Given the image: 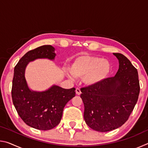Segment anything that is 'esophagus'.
Here are the masks:
<instances>
[{
  "mask_svg": "<svg viewBox=\"0 0 148 148\" xmlns=\"http://www.w3.org/2000/svg\"><path fill=\"white\" fill-rule=\"evenodd\" d=\"M76 95H79L80 94L82 93L81 90H80L79 88H76Z\"/></svg>",
  "mask_w": 148,
  "mask_h": 148,
  "instance_id": "1",
  "label": "esophagus"
}]
</instances>
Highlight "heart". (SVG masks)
Instances as JSON below:
<instances>
[{
  "label": "heart",
  "mask_w": 148,
  "mask_h": 148,
  "mask_svg": "<svg viewBox=\"0 0 148 148\" xmlns=\"http://www.w3.org/2000/svg\"><path fill=\"white\" fill-rule=\"evenodd\" d=\"M69 70L74 77H83L85 84L92 86L106 78L111 71V64L107 59H102L97 56L82 55L74 60ZM67 76L71 77L69 74Z\"/></svg>",
  "instance_id": "b5f03b06"
}]
</instances>
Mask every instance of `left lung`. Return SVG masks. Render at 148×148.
I'll return each mask as SVG.
<instances>
[{"instance_id": "8db88e82", "label": "left lung", "mask_w": 148, "mask_h": 148, "mask_svg": "<svg viewBox=\"0 0 148 148\" xmlns=\"http://www.w3.org/2000/svg\"><path fill=\"white\" fill-rule=\"evenodd\" d=\"M114 55L119 64L116 76L81 88L85 121L90 128L99 132L112 131L123 125L140 93L137 69L123 54Z\"/></svg>"}]
</instances>
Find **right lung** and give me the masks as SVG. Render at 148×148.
I'll return each mask as SVG.
<instances>
[{"label":"right lung","instance_id":"1","mask_svg":"<svg viewBox=\"0 0 148 148\" xmlns=\"http://www.w3.org/2000/svg\"><path fill=\"white\" fill-rule=\"evenodd\" d=\"M56 56L53 46H40L25 54L14 68L12 98L17 114L27 125L42 131L53 129L59 123L64 107L75 96L76 89L53 86L45 91H32L27 84L25 72L29 62L37 59L53 60Z\"/></svg>","mask_w":148,"mask_h":148}]
</instances>
